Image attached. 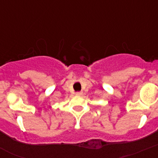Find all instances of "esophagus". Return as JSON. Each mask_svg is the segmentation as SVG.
Masks as SVG:
<instances>
[{
	"instance_id": "esophagus-1",
	"label": "esophagus",
	"mask_w": 158,
	"mask_h": 158,
	"mask_svg": "<svg viewBox=\"0 0 158 158\" xmlns=\"http://www.w3.org/2000/svg\"><path fill=\"white\" fill-rule=\"evenodd\" d=\"M75 94H76V96H81L82 94H83V93H82V92H77Z\"/></svg>"
}]
</instances>
